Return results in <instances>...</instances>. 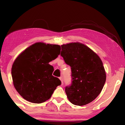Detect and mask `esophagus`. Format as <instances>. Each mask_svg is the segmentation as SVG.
<instances>
[{"instance_id":"1","label":"esophagus","mask_w":125,"mask_h":125,"mask_svg":"<svg viewBox=\"0 0 125 125\" xmlns=\"http://www.w3.org/2000/svg\"><path fill=\"white\" fill-rule=\"evenodd\" d=\"M60 79L61 80V82H62V84L63 85V78H62V77H60Z\"/></svg>"}]
</instances>
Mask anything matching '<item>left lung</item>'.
<instances>
[{
  "label": "left lung",
  "instance_id": "left-lung-1",
  "mask_svg": "<svg viewBox=\"0 0 125 125\" xmlns=\"http://www.w3.org/2000/svg\"><path fill=\"white\" fill-rule=\"evenodd\" d=\"M61 47V56L72 71L71 84L65 88L67 98L74 105L88 104L100 94L106 82L102 61L83 43L74 42Z\"/></svg>",
  "mask_w": 125,
  "mask_h": 125
}]
</instances>
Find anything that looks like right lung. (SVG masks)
I'll list each match as a JSON object with an SVG mask.
<instances>
[{
  "label": "right lung",
  "instance_id": "obj_1",
  "mask_svg": "<svg viewBox=\"0 0 125 125\" xmlns=\"http://www.w3.org/2000/svg\"><path fill=\"white\" fill-rule=\"evenodd\" d=\"M60 52V46L37 42L16 58L11 68L12 81L25 100L36 104L45 102L61 85V80L52 75L53 67L48 64Z\"/></svg>",
  "mask_w": 125,
  "mask_h": 125
}]
</instances>
